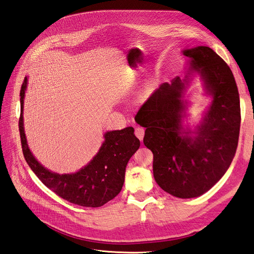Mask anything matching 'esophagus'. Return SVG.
I'll list each match as a JSON object with an SVG mask.
<instances>
[{
  "mask_svg": "<svg viewBox=\"0 0 254 254\" xmlns=\"http://www.w3.org/2000/svg\"><path fill=\"white\" fill-rule=\"evenodd\" d=\"M134 134H135V136L137 137V139H139L140 141H142L143 137H144V129L141 128V127H136L135 130H134Z\"/></svg>",
  "mask_w": 254,
  "mask_h": 254,
  "instance_id": "obj_1",
  "label": "esophagus"
}]
</instances>
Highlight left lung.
Returning a JSON list of instances; mask_svg holds the SVG:
<instances>
[{"label":"left lung","instance_id":"8db88e82","mask_svg":"<svg viewBox=\"0 0 254 254\" xmlns=\"http://www.w3.org/2000/svg\"><path fill=\"white\" fill-rule=\"evenodd\" d=\"M190 71L200 73L206 94L213 97L194 136L182 131L184 84L179 76L161 84L135 115L145 127L144 145L153 153L158 186L178 198H194L217 183L235 156L241 127L240 95L232 71L207 47L184 50Z\"/></svg>","mask_w":254,"mask_h":254}]
</instances>
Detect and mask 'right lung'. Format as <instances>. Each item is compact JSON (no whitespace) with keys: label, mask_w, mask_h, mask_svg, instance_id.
I'll return each instance as SVG.
<instances>
[{"label":"right lung","mask_w":254,"mask_h":254,"mask_svg":"<svg viewBox=\"0 0 254 254\" xmlns=\"http://www.w3.org/2000/svg\"><path fill=\"white\" fill-rule=\"evenodd\" d=\"M27 78L20 91L21 114L19 131L22 151L27 164L45 187L68 202L87 207L102 206L117 196L124 184L126 165L139 149L140 141L132 127L105 133V142L96 156L75 174L59 175L47 170L30 152L23 127V103Z\"/></svg>","instance_id":"1"}]
</instances>
